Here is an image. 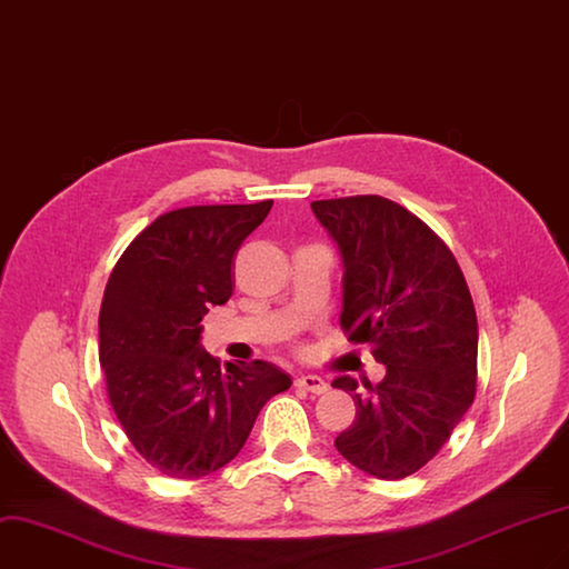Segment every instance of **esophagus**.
<instances>
[{"mask_svg": "<svg viewBox=\"0 0 569 569\" xmlns=\"http://www.w3.org/2000/svg\"><path fill=\"white\" fill-rule=\"evenodd\" d=\"M296 385L300 389L311 391V393H323L328 389V382L323 380V377H319V375H300L298 380H296Z\"/></svg>", "mask_w": 569, "mask_h": 569, "instance_id": "esophagus-1", "label": "esophagus"}]
</instances>
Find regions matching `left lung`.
Returning <instances> with one entry per match:
<instances>
[{
    "label": "left lung",
    "instance_id": "1",
    "mask_svg": "<svg viewBox=\"0 0 569 569\" xmlns=\"http://www.w3.org/2000/svg\"><path fill=\"white\" fill-rule=\"evenodd\" d=\"M345 262L342 330L387 375L332 382L356 406L335 448L375 478L398 480L443 448L476 398L478 321L452 250L408 208L377 194L311 201Z\"/></svg>",
    "mask_w": 569,
    "mask_h": 569
}]
</instances>
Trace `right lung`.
Segmentation results:
<instances>
[{
	"label": "right lung",
	"mask_w": 569,
	"mask_h": 569,
	"mask_svg": "<svg viewBox=\"0 0 569 569\" xmlns=\"http://www.w3.org/2000/svg\"><path fill=\"white\" fill-rule=\"evenodd\" d=\"M187 206L147 224L117 260L98 317L104 387L123 433L168 478H201L243 448L262 406L290 387L267 361L227 363L199 345L210 305L234 290V258L271 210Z\"/></svg>",
	"instance_id": "1"
}]
</instances>
